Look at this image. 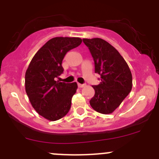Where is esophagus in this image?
<instances>
[{"label": "esophagus", "instance_id": "obj_1", "mask_svg": "<svg viewBox=\"0 0 159 159\" xmlns=\"http://www.w3.org/2000/svg\"><path fill=\"white\" fill-rule=\"evenodd\" d=\"M78 88H84V86H85V84H79V83H78Z\"/></svg>", "mask_w": 159, "mask_h": 159}]
</instances>
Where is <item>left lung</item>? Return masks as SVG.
Here are the masks:
<instances>
[{
  "instance_id": "8db88e82",
  "label": "left lung",
  "mask_w": 159,
  "mask_h": 159,
  "mask_svg": "<svg viewBox=\"0 0 159 159\" xmlns=\"http://www.w3.org/2000/svg\"><path fill=\"white\" fill-rule=\"evenodd\" d=\"M94 62V71L101 76V82L92 86L94 95L90 105L99 113L108 115L122 102L132 88L130 68L118 51L102 38H84Z\"/></svg>"
}]
</instances>
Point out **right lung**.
Listing matches in <instances>:
<instances>
[{
  "instance_id": "right-lung-1",
  "label": "right lung",
  "mask_w": 159,
  "mask_h": 159,
  "mask_svg": "<svg viewBox=\"0 0 159 159\" xmlns=\"http://www.w3.org/2000/svg\"><path fill=\"white\" fill-rule=\"evenodd\" d=\"M82 42L79 38H51L38 50L25 73V90L35 111L49 121H57L68 114L76 82L56 81L63 73L62 61L70 50Z\"/></svg>"
}]
</instances>
